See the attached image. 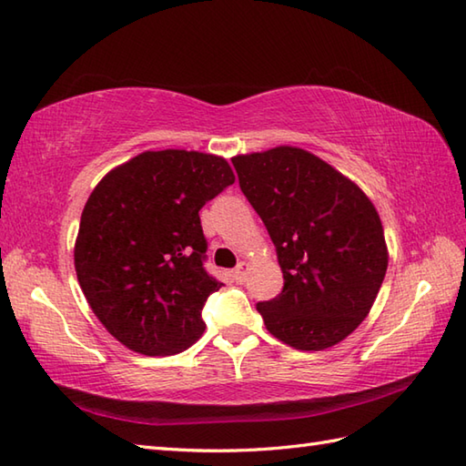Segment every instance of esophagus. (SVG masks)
<instances>
[{"label": "esophagus", "mask_w": 466, "mask_h": 466, "mask_svg": "<svg viewBox=\"0 0 466 466\" xmlns=\"http://www.w3.org/2000/svg\"><path fill=\"white\" fill-rule=\"evenodd\" d=\"M247 267H249V263H245V261H241L239 265L235 267L233 277H235L237 281H239V283H243V281H245V277H247Z\"/></svg>", "instance_id": "34e87169"}]
</instances>
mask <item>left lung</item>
Returning a JSON list of instances; mask_svg holds the SVG:
<instances>
[{
  "label": "left lung",
  "instance_id": "8db88e82",
  "mask_svg": "<svg viewBox=\"0 0 466 466\" xmlns=\"http://www.w3.org/2000/svg\"><path fill=\"white\" fill-rule=\"evenodd\" d=\"M231 161L285 279L281 295L257 305L267 330L299 350L335 347L363 323L387 273L389 249L373 201L301 147Z\"/></svg>",
  "mask_w": 466,
  "mask_h": 466
}]
</instances>
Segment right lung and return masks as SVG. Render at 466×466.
Instances as JSON below:
<instances>
[{"label": "right lung", "instance_id": "right-lung-1", "mask_svg": "<svg viewBox=\"0 0 466 466\" xmlns=\"http://www.w3.org/2000/svg\"><path fill=\"white\" fill-rule=\"evenodd\" d=\"M235 183L213 153L143 151L91 191L74 247L91 311L121 345L147 357L181 353L198 340L207 297L199 209Z\"/></svg>", "mask_w": 466, "mask_h": 466}]
</instances>
